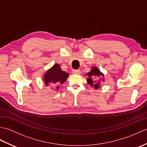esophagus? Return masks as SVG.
Listing matches in <instances>:
<instances>
[{
	"mask_svg": "<svg viewBox=\"0 0 147 147\" xmlns=\"http://www.w3.org/2000/svg\"><path fill=\"white\" fill-rule=\"evenodd\" d=\"M73 74H81V71L79 70V69H78V70H73Z\"/></svg>",
	"mask_w": 147,
	"mask_h": 147,
	"instance_id": "1",
	"label": "esophagus"
}]
</instances>
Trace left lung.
<instances>
[{"label":"left lung","instance_id":"left-lung-1","mask_svg":"<svg viewBox=\"0 0 147 147\" xmlns=\"http://www.w3.org/2000/svg\"><path fill=\"white\" fill-rule=\"evenodd\" d=\"M88 78L86 81L90 86H93L95 90H97L100 85V82H104V74L100 71L97 67L92 66L91 71L86 74ZM96 78L97 80H93V79Z\"/></svg>","mask_w":147,"mask_h":147}]
</instances>
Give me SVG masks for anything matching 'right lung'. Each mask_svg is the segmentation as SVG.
Instances as JSON below:
<instances>
[{
  "mask_svg": "<svg viewBox=\"0 0 147 147\" xmlns=\"http://www.w3.org/2000/svg\"><path fill=\"white\" fill-rule=\"evenodd\" d=\"M68 76L69 74L61 69L60 65L55 64L45 72L43 80L46 86H53L54 89L58 90L59 86L67 80Z\"/></svg>",
  "mask_w": 147,
  "mask_h": 147,
  "instance_id": "add662e5",
  "label": "right lung"
}]
</instances>
